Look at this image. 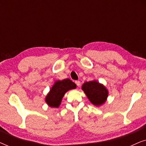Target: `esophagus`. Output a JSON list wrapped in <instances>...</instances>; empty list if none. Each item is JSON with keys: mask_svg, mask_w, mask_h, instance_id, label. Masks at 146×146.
<instances>
[{"mask_svg": "<svg viewBox=\"0 0 146 146\" xmlns=\"http://www.w3.org/2000/svg\"><path fill=\"white\" fill-rule=\"evenodd\" d=\"M75 83L76 84V85H77V86H80V84H81V83H80V81H79V80H77V81H76L75 82Z\"/></svg>", "mask_w": 146, "mask_h": 146, "instance_id": "obj_1", "label": "esophagus"}]
</instances>
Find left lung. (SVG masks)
I'll return each instance as SVG.
<instances>
[{"instance_id": "1", "label": "left lung", "mask_w": 146, "mask_h": 146, "mask_svg": "<svg viewBox=\"0 0 146 146\" xmlns=\"http://www.w3.org/2000/svg\"><path fill=\"white\" fill-rule=\"evenodd\" d=\"M82 89L90 102L97 106L103 104L108 96V91L106 87L96 80L84 83Z\"/></svg>"}]
</instances>
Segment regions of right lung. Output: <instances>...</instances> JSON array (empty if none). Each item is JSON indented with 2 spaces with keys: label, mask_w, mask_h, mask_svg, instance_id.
I'll use <instances>...</instances> for the list:
<instances>
[{
  "label": "right lung",
  "mask_w": 146,
  "mask_h": 146,
  "mask_svg": "<svg viewBox=\"0 0 146 146\" xmlns=\"http://www.w3.org/2000/svg\"><path fill=\"white\" fill-rule=\"evenodd\" d=\"M76 88V84L68 78L56 81L49 93L46 96V102L52 108H58L65 93L70 90L75 89Z\"/></svg>",
  "instance_id": "add662e5"
}]
</instances>
